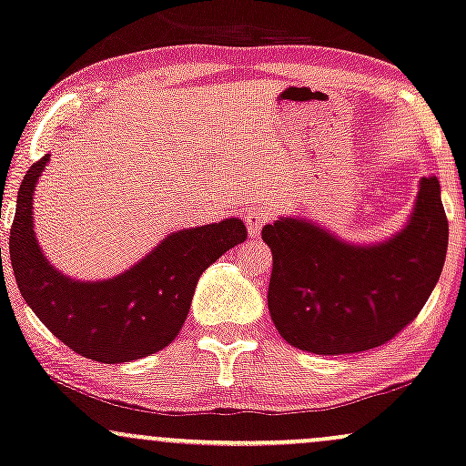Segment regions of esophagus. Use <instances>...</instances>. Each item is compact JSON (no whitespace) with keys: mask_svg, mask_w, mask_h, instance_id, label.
Here are the masks:
<instances>
[{"mask_svg":"<svg viewBox=\"0 0 466 466\" xmlns=\"http://www.w3.org/2000/svg\"><path fill=\"white\" fill-rule=\"evenodd\" d=\"M267 213L262 210H247L245 215V223H247V232H249V238H258L260 237V229L264 223H267Z\"/></svg>","mask_w":466,"mask_h":466,"instance_id":"obj_1","label":"esophagus"}]
</instances>
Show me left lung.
I'll return each mask as SVG.
<instances>
[{"instance_id":"obj_1","label":"left lung","mask_w":466,"mask_h":466,"mask_svg":"<svg viewBox=\"0 0 466 466\" xmlns=\"http://www.w3.org/2000/svg\"><path fill=\"white\" fill-rule=\"evenodd\" d=\"M450 226L437 176L420 180L409 221L380 243H349L303 217L262 228L273 251L268 311L294 349H376L420 314L445 264Z\"/></svg>"}]
</instances>
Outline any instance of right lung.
<instances>
[{"mask_svg": "<svg viewBox=\"0 0 466 466\" xmlns=\"http://www.w3.org/2000/svg\"><path fill=\"white\" fill-rule=\"evenodd\" d=\"M45 155L21 182L10 229L16 286L40 322L81 357L127 363L155 355L174 341L189 314L199 275L247 238L232 217L167 234L148 256L109 279L81 281L46 260L34 232V191Z\"/></svg>", "mask_w": 466, "mask_h": 466, "instance_id": "add662e5", "label": "right lung"}]
</instances>
